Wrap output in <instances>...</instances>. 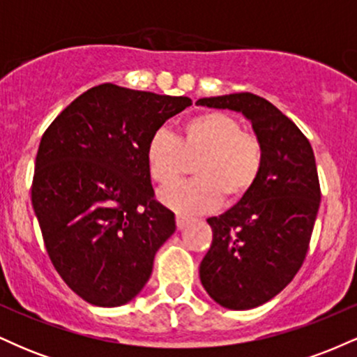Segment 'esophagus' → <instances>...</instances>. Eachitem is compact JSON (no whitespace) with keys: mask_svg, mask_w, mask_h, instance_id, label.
<instances>
[{"mask_svg":"<svg viewBox=\"0 0 357 357\" xmlns=\"http://www.w3.org/2000/svg\"><path fill=\"white\" fill-rule=\"evenodd\" d=\"M191 218H188V216L184 215H176V227H178V230H183L184 227H186L188 223H190Z\"/></svg>","mask_w":357,"mask_h":357,"instance_id":"obj_1","label":"esophagus"}]
</instances>
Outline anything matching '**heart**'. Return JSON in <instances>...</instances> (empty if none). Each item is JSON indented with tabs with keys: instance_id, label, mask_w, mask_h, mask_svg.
<instances>
[{
	"instance_id": "b5f03b06",
	"label": "heart",
	"mask_w": 357,
	"mask_h": 357,
	"mask_svg": "<svg viewBox=\"0 0 357 357\" xmlns=\"http://www.w3.org/2000/svg\"><path fill=\"white\" fill-rule=\"evenodd\" d=\"M191 161H196V179L167 188L161 202L179 213H204L216 208L221 196L235 202L255 184L264 166V146L223 112L188 119L178 137L165 129L155 130L147 142V169L161 186L178 181Z\"/></svg>"
}]
</instances>
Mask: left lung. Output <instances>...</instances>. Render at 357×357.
<instances>
[{
  "instance_id": "1",
  "label": "left lung",
  "mask_w": 357,
  "mask_h": 357,
  "mask_svg": "<svg viewBox=\"0 0 357 357\" xmlns=\"http://www.w3.org/2000/svg\"><path fill=\"white\" fill-rule=\"evenodd\" d=\"M196 104L243 114L264 146L255 184L235 206L206 220L213 241L199 265L216 304L248 310L282 292L304 264L321 204L314 151L289 117L250 92Z\"/></svg>"
}]
</instances>
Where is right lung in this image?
Instances as JSON below:
<instances>
[{
    "mask_svg": "<svg viewBox=\"0 0 357 357\" xmlns=\"http://www.w3.org/2000/svg\"><path fill=\"white\" fill-rule=\"evenodd\" d=\"M191 104L102 84L45 130L31 204L53 267L89 304L132 301L149 280L155 252L176 231L174 213L154 199L146 147Z\"/></svg>",
    "mask_w": 357,
    "mask_h": 357,
    "instance_id": "add662e5",
    "label": "right lung"
}]
</instances>
